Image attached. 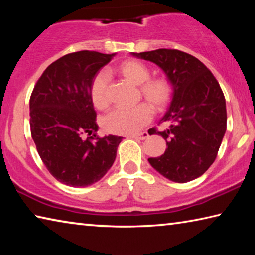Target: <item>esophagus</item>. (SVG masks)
Instances as JSON below:
<instances>
[{
  "instance_id": "1",
  "label": "esophagus",
  "mask_w": 255,
  "mask_h": 255,
  "mask_svg": "<svg viewBox=\"0 0 255 255\" xmlns=\"http://www.w3.org/2000/svg\"><path fill=\"white\" fill-rule=\"evenodd\" d=\"M148 132L147 131H144V132H140V133H135V135H131L130 137L135 138V139H139V140H144L146 138H148Z\"/></svg>"
}]
</instances>
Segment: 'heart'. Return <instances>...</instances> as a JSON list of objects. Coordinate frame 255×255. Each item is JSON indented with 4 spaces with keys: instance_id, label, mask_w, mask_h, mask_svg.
Masks as SVG:
<instances>
[{
    "instance_id": "1",
    "label": "heart",
    "mask_w": 255,
    "mask_h": 255,
    "mask_svg": "<svg viewBox=\"0 0 255 255\" xmlns=\"http://www.w3.org/2000/svg\"><path fill=\"white\" fill-rule=\"evenodd\" d=\"M117 72L130 83L139 85L140 96L153 107L154 110L161 112L170 106L173 98V84L169 77H149V68L137 59L125 60L117 67ZM90 96L98 109H106L109 106V77L105 72L94 76ZM150 106L147 103H140L132 108H116L102 118V127L106 131L118 135L138 132L153 118L152 106Z\"/></svg>"
}]
</instances>
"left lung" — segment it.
Wrapping results in <instances>:
<instances>
[{
  "instance_id": "1",
  "label": "left lung",
  "mask_w": 255,
  "mask_h": 255,
  "mask_svg": "<svg viewBox=\"0 0 255 255\" xmlns=\"http://www.w3.org/2000/svg\"><path fill=\"white\" fill-rule=\"evenodd\" d=\"M162 68L173 84V98L161 123L163 131L150 128L166 140L167 148L148 162L158 173L173 182L199 178L217 156L226 131L225 97L213 73L195 56L178 49L132 53Z\"/></svg>"
}]
</instances>
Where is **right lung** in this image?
I'll return each mask as SVG.
<instances>
[{"label":"right lung","mask_w":255,"mask_h":255,"mask_svg":"<svg viewBox=\"0 0 255 255\" xmlns=\"http://www.w3.org/2000/svg\"><path fill=\"white\" fill-rule=\"evenodd\" d=\"M114 55L81 50L63 56L46 68L30 97V130L38 154L49 173L70 187L98 182L123 139L97 136L90 96L97 72Z\"/></svg>","instance_id":"add662e5"}]
</instances>
